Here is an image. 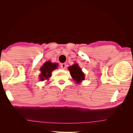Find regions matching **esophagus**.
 Wrapping results in <instances>:
<instances>
[{
    "mask_svg": "<svg viewBox=\"0 0 133 133\" xmlns=\"http://www.w3.org/2000/svg\"><path fill=\"white\" fill-rule=\"evenodd\" d=\"M60 66H61V67H62V69H66V66H67V65H66V63H62V64H61Z\"/></svg>",
    "mask_w": 133,
    "mask_h": 133,
    "instance_id": "obj_1",
    "label": "esophagus"
}]
</instances>
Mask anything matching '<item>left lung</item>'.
Instances as JSON below:
<instances>
[{"label":"left lung","instance_id":"obj_1","mask_svg":"<svg viewBox=\"0 0 133 133\" xmlns=\"http://www.w3.org/2000/svg\"><path fill=\"white\" fill-rule=\"evenodd\" d=\"M70 73L73 79L77 83H80L82 81L84 80V74L82 69L78 66V64L75 63L69 67Z\"/></svg>","mask_w":133,"mask_h":133}]
</instances>
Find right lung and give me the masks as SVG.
Segmentation results:
<instances>
[{
	"label": "right lung",
	"instance_id": "obj_1",
	"mask_svg": "<svg viewBox=\"0 0 133 133\" xmlns=\"http://www.w3.org/2000/svg\"><path fill=\"white\" fill-rule=\"evenodd\" d=\"M57 63H53L50 61L44 63V64L40 69V70L41 71V73L39 75L40 80L44 81L45 80H48L51 76V71L57 69Z\"/></svg>",
	"mask_w": 133,
	"mask_h": 133
}]
</instances>
